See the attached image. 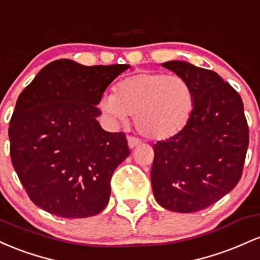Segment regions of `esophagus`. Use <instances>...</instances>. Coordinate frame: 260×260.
Listing matches in <instances>:
<instances>
[{
    "instance_id": "obj_1",
    "label": "esophagus",
    "mask_w": 260,
    "mask_h": 260,
    "mask_svg": "<svg viewBox=\"0 0 260 260\" xmlns=\"http://www.w3.org/2000/svg\"><path fill=\"white\" fill-rule=\"evenodd\" d=\"M141 144V141L138 138H134V136H127V145H129L130 148L136 147V146Z\"/></svg>"
}]
</instances>
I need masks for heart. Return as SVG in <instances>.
Here are the masks:
<instances>
[{
	"mask_svg": "<svg viewBox=\"0 0 260 260\" xmlns=\"http://www.w3.org/2000/svg\"><path fill=\"white\" fill-rule=\"evenodd\" d=\"M99 108L114 124L135 115V126L151 140H167L188 124L194 109V91L185 78L161 72H140L116 84L115 94L106 93Z\"/></svg>",
	"mask_w": 260,
	"mask_h": 260,
	"instance_id": "obj_1",
	"label": "heart"
}]
</instances>
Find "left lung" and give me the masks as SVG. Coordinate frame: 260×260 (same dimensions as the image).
I'll return each mask as SVG.
<instances>
[{"label":"left lung","mask_w":260,"mask_h":260,"mask_svg":"<svg viewBox=\"0 0 260 260\" xmlns=\"http://www.w3.org/2000/svg\"><path fill=\"white\" fill-rule=\"evenodd\" d=\"M162 66L188 81L194 109L178 135L153 145V195L162 208L195 212L216 203L240 182L249 130L242 98L216 72L185 61Z\"/></svg>","instance_id":"obj_1"}]
</instances>
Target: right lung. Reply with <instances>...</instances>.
I'll return each instance as SVG.
<instances>
[{
  "mask_svg": "<svg viewBox=\"0 0 260 260\" xmlns=\"http://www.w3.org/2000/svg\"><path fill=\"white\" fill-rule=\"evenodd\" d=\"M129 67L56 60L19 94L8 129L10 153L37 206L56 216L83 218L108 205L110 179L130 151L124 133L102 129L97 106Z\"/></svg>",
  "mask_w": 260,
  "mask_h": 260,
  "instance_id": "right-lung-1",
  "label": "right lung"
}]
</instances>
